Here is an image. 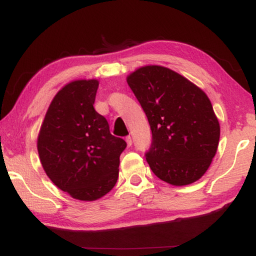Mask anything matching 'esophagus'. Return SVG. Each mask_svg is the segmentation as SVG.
Wrapping results in <instances>:
<instances>
[{"instance_id": "1", "label": "esophagus", "mask_w": 256, "mask_h": 256, "mask_svg": "<svg viewBox=\"0 0 256 256\" xmlns=\"http://www.w3.org/2000/svg\"><path fill=\"white\" fill-rule=\"evenodd\" d=\"M126 142H127V145H128V146H132V137H130V136H127V137H126Z\"/></svg>"}]
</instances>
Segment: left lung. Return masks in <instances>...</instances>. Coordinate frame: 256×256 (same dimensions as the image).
Wrapping results in <instances>:
<instances>
[{"label":"left lung","instance_id":"left-lung-1","mask_svg":"<svg viewBox=\"0 0 256 256\" xmlns=\"http://www.w3.org/2000/svg\"><path fill=\"white\" fill-rule=\"evenodd\" d=\"M152 132L145 158L156 178L188 186L207 172L220 140V124L202 89L162 66H144L127 78Z\"/></svg>","mask_w":256,"mask_h":256}]
</instances>
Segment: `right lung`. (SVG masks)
<instances>
[{"instance_id":"obj_1","label":"right lung","mask_w":256,"mask_h":256,"mask_svg":"<svg viewBox=\"0 0 256 256\" xmlns=\"http://www.w3.org/2000/svg\"><path fill=\"white\" fill-rule=\"evenodd\" d=\"M97 80H78L54 97L41 126L38 151L54 186L78 200L100 199L116 186L127 143L110 132L94 108Z\"/></svg>"}]
</instances>
